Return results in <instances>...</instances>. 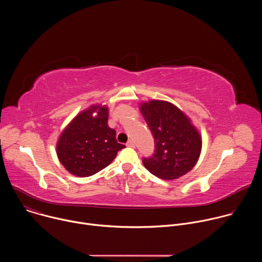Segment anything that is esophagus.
<instances>
[{
	"label": "esophagus",
	"instance_id": "obj_1",
	"mask_svg": "<svg viewBox=\"0 0 262 262\" xmlns=\"http://www.w3.org/2000/svg\"><path fill=\"white\" fill-rule=\"evenodd\" d=\"M126 146H128V147H135V143H134L132 140H129V141L126 143Z\"/></svg>",
	"mask_w": 262,
	"mask_h": 262
}]
</instances>
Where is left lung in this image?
Here are the masks:
<instances>
[{
  "mask_svg": "<svg viewBox=\"0 0 262 262\" xmlns=\"http://www.w3.org/2000/svg\"><path fill=\"white\" fill-rule=\"evenodd\" d=\"M141 113L155 139V154L144 158L143 165L162 179H175L196 165L202 141L196 127L183 112L165 100L143 102Z\"/></svg>",
  "mask_w": 262,
  "mask_h": 262,
  "instance_id": "1",
  "label": "left lung"
}]
</instances>
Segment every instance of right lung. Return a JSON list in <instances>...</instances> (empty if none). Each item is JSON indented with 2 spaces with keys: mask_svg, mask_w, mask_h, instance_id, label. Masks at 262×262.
<instances>
[{
  "mask_svg": "<svg viewBox=\"0 0 262 262\" xmlns=\"http://www.w3.org/2000/svg\"><path fill=\"white\" fill-rule=\"evenodd\" d=\"M98 114L93 116V113ZM108 108L92 105L76 116L57 143L60 163L71 174L88 177L108 166L125 146L116 140L115 129L108 127Z\"/></svg>",
  "mask_w": 262,
  "mask_h": 262,
  "instance_id": "obj_1",
  "label": "right lung"
}]
</instances>
